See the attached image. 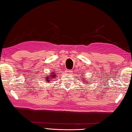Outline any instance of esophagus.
<instances>
[{
  "label": "esophagus",
  "instance_id": "1",
  "mask_svg": "<svg viewBox=\"0 0 132 132\" xmlns=\"http://www.w3.org/2000/svg\"><path fill=\"white\" fill-rule=\"evenodd\" d=\"M66 72L67 74H71L72 72V71L71 70H67Z\"/></svg>",
  "mask_w": 132,
  "mask_h": 132
}]
</instances>
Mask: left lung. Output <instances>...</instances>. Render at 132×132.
<instances>
[{"instance_id":"obj_1","label":"left lung","mask_w":132,"mask_h":132,"mask_svg":"<svg viewBox=\"0 0 132 132\" xmlns=\"http://www.w3.org/2000/svg\"><path fill=\"white\" fill-rule=\"evenodd\" d=\"M86 82H87V81H86Z\"/></svg>"}]
</instances>
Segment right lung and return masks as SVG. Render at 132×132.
Returning a JSON list of instances; mask_svg holds the SVG:
<instances>
[{
  "mask_svg": "<svg viewBox=\"0 0 132 132\" xmlns=\"http://www.w3.org/2000/svg\"><path fill=\"white\" fill-rule=\"evenodd\" d=\"M48 79V80H46V81H49V80H49V79ZM46 82H49V81H46Z\"/></svg>",
  "mask_w": 132,
  "mask_h": 132,
  "instance_id": "add662e5",
  "label": "right lung"
}]
</instances>
